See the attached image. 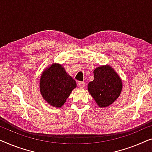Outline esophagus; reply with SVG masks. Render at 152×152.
<instances>
[{
  "label": "esophagus",
  "instance_id": "34e87169",
  "mask_svg": "<svg viewBox=\"0 0 152 152\" xmlns=\"http://www.w3.org/2000/svg\"><path fill=\"white\" fill-rule=\"evenodd\" d=\"M78 85L80 88H83V87H85V83L84 82H78Z\"/></svg>",
  "mask_w": 152,
  "mask_h": 152
}]
</instances>
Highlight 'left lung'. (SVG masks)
<instances>
[{
    "label": "left lung",
    "instance_id": "obj_1",
    "mask_svg": "<svg viewBox=\"0 0 152 152\" xmlns=\"http://www.w3.org/2000/svg\"><path fill=\"white\" fill-rule=\"evenodd\" d=\"M94 77V80L87 85V90L98 107H109L121 95L123 89L121 77L110 65L96 68Z\"/></svg>",
    "mask_w": 152,
    "mask_h": 152
}]
</instances>
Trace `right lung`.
<instances>
[{
	"label": "right lung",
	"mask_w": 152,
	"mask_h": 152,
	"mask_svg": "<svg viewBox=\"0 0 152 152\" xmlns=\"http://www.w3.org/2000/svg\"><path fill=\"white\" fill-rule=\"evenodd\" d=\"M39 87L42 98L50 105L61 107L76 87V83L62 65L52 63L42 72Z\"/></svg>",
	"instance_id": "add662e5"
}]
</instances>
